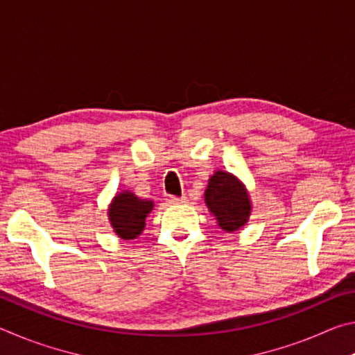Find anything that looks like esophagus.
<instances>
[{
    "label": "esophagus",
    "mask_w": 355,
    "mask_h": 355,
    "mask_svg": "<svg viewBox=\"0 0 355 355\" xmlns=\"http://www.w3.org/2000/svg\"><path fill=\"white\" fill-rule=\"evenodd\" d=\"M184 202H186L184 196L183 197H175V196L169 197V203H172V205H180V203H184Z\"/></svg>",
    "instance_id": "obj_1"
}]
</instances>
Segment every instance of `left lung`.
Segmentation results:
<instances>
[{
  "label": "left lung",
  "mask_w": 355,
  "mask_h": 355,
  "mask_svg": "<svg viewBox=\"0 0 355 355\" xmlns=\"http://www.w3.org/2000/svg\"><path fill=\"white\" fill-rule=\"evenodd\" d=\"M205 199L209 213L227 233L238 232L249 222L252 202L245 184L227 171H216L208 180Z\"/></svg>",
  "instance_id": "obj_1"
}]
</instances>
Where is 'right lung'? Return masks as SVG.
I'll return each instance as SVG.
<instances>
[{
  "label": "right lung",
  "instance_id": "right-lung-1",
  "mask_svg": "<svg viewBox=\"0 0 355 355\" xmlns=\"http://www.w3.org/2000/svg\"><path fill=\"white\" fill-rule=\"evenodd\" d=\"M155 207L153 200L141 199L131 191H120L107 207V219L119 238L136 239L144 232L147 216Z\"/></svg>",
  "mask_w": 355,
  "mask_h": 355
}]
</instances>
